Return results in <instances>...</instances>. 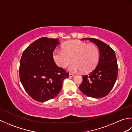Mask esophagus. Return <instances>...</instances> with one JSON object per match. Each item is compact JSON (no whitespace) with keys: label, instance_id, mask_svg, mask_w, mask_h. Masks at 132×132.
Masks as SVG:
<instances>
[{"label":"esophagus","instance_id":"esophagus-1","mask_svg":"<svg viewBox=\"0 0 132 132\" xmlns=\"http://www.w3.org/2000/svg\"><path fill=\"white\" fill-rule=\"evenodd\" d=\"M74 77V74H71V73L69 74V77L70 78H72V77Z\"/></svg>","mask_w":132,"mask_h":132}]
</instances>
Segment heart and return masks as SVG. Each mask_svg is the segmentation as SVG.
Returning <instances> with one entry per match:
<instances>
[{
	"mask_svg": "<svg viewBox=\"0 0 132 132\" xmlns=\"http://www.w3.org/2000/svg\"><path fill=\"white\" fill-rule=\"evenodd\" d=\"M53 58L57 66L65 68L73 61L70 67L72 71H82L84 73L92 71L96 68L99 60V50L95 44L80 40H71L62 46V50L53 52Z\"/></svg>",
	"mask_w": 132,
	"mask_h": 132,
	"instance_id": "b5f03b06",
	"label": "heart"
}]
</instances>
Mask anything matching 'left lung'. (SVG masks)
<instances>
[{
    "instance_id": "left-lung-1",
    "label": "left lung",
    "mask_w": 132,
    "mask_h": 132,
    "mask_svg": "<svg viewBox=\"0 0 132 132\" xmlns=\"http://www.w3.org/2000/svg\"><path fill=\"white\" fill-rule=\"evenodd\" d=\"M96 45L100 57L96 68L86 76L79 88L80 91L89 97L100 98L105 96L114 85L118 72V66L114 50L103 41L92 38H85Z\"/></svg>"
}]
</instances>
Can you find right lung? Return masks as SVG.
Here are the masks:
<instances>
[{
  "instance_id": "add662e5",
  "label": "right lung",
  "mask_w": 132,
  "mask_h": 132,
  "mask_svg": "<svg viewBox=\"0 0 132 132\" xmlns=\"http://www.w3.org/2000/svg\"><path fill=\"white\" fill-rule=\"evenodd\" d=\"M59 39L41 37L24 50L20 62V82L27 94L39 102L55 97L69 73L55 64L53 52Z\"/></svg>"
}]
</instances>
